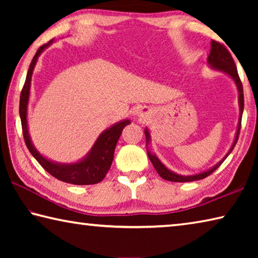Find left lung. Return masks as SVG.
Returning a JSON list of instances; mask_svg holds the SVG:
<instances>
[{
	"label": "left lung",
	"instance_id": "8db88e82",
	"mask_svg": "<svg viewBox=\"0 0 258 258\" xmlns=\"http://www.w3.org/2000/svg\"><path fill=\"white\" fill-rule=\"evenodd\" d=\"M208 63L211 64L212 67H214L217 71H222L228 74L231 77L233 78V81L235 82V84L238 86V90H239V104H240V120H239V126H238V131H237V135H235V140H234V143L232 148H231L229 154L225 156V158L228 157L231 151L233 150V148L235 146V143L238 141V138H239V133H240V128H241V117H242V112H243V87H242V83L241 80H240V77L238 75V69L237 66H235V62L232 58V55H231L230 52L228 51V49L222 44V43L217 42V41H212L211 43V52H209V55H208ZM145 134H146V142L148 143L150 141V134L148 132V130L145 131ZM147 154L148 157H149L150 161L154 165L155 169L157 171V173L159 174V175L164 178V180H167V181H171V182H191V181H198V180H203V178L207 177L208 175H211L213 172H215L216 169L220 167L221 164L223 163L224 159L221 161V163H218L216 166H214L213 168L208 169V171L204 172V173H200L197 174V175H191V176H182V175H177V174L173 173L169 171L165 167V166L161 164V161L157 158L155 155L150 154L149 151L147 150Z\"/></svg>",
	"mask_w": 258,
	"mask_h": 258
}]
</instances>
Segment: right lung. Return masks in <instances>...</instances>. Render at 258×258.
I'll return each instance as SVG.
<instances>
[{
  "mask_svg": "<svg viewBox=\"0 0 258 258\" xmlns=\"http://www.w3.org/2000/svg\"><path fill=\"white\" fill-rule=\"evenodd\" d=\"M52 41L51 40L43 44L40 49L35 53L32 62L29 64L27 76H26L25 84L23 86L20 93V102H19V115L21 119V127H23V134L26 146H27L30 154L34 156L40 165L42 166L45 171L51 174L52 176L58 178V180L71 183V184L76 185H89V184H97V183L101 182L104 176L107 175L109 169L113 159V152H115V148L117 145V141L120 137L121 132L126 125L130 124V120H123L120 123L113 125L112 127L107 130L100 135L99 139L93 146L92 150L86 157L81 161L76 164L72 165H59L54 164L52 161L45 159L42 157L36 149L33 147L32 141H30L28 128H27V103H28V97H29V89H30V80H32V74L34 71L35 63L37 61V56L41 54V52L49 46Z\"/></svg>",
  "mask_w": 258,
  "mask_h": 258,
  "instance_id": "right-lung-1",
  "label": "right lung"
}]
</instances>
